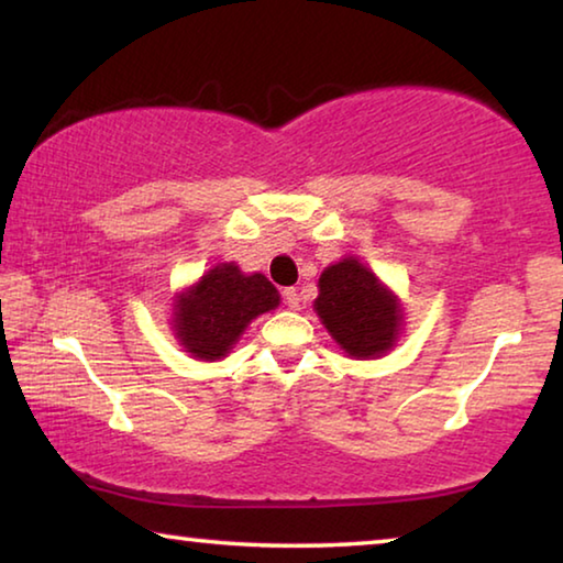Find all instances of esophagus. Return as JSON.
Segmentation results:
<instances>
[{"instance_id": "obj_1", "label": "esophagus", "mask_w": 563, "mask_h": 563, "mask_svg": "<svg viewBox=\"0 0 563 563\" xmlns=\"http://www.w3.org/2000/svg\"><path fill=\"white\" fill-rule=\"evenodd\" d=\"M283 300H285V305H288V308H300V292L295 290V288H285L283 290Z\"/></svg>"}]
</instances>
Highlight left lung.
Masks as SVG:
<instances>
[{
	"label": "left lung",
	"mask_w": 563,
	"mask_h": 563,
	"mask_svg": "<svg viewBox=\"0 0 563 563\" xmlns=\"http://www.w3.org/2000/svg\"><path fill=\"white\" fill-rule=\"evenodd\" d=\"M316 312L332 340L357 360L393 350L402 325L397 295L357 258H342L320 275Z\"/></svg>",
	"instance_id": "left-lung-1"
}]
</instances>
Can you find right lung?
<instances>
[{
	"label": "right lung",
	"instance_id": "obj_1",
	"mask_svg": "<svg viewBox=\"0 0 563 563\" xmlns=\"http://www.w3.org/2000/svg\"><path fill=\"white\" fill-rule=\"evenodd\" d=\"M280 295L261 273L245 275L235 263H218L174 302V330L196 360H221L263 312L275 310Z\"/></svg>",
	"mask_w": 563,
	"mask_h": 563
}]
</instances>
